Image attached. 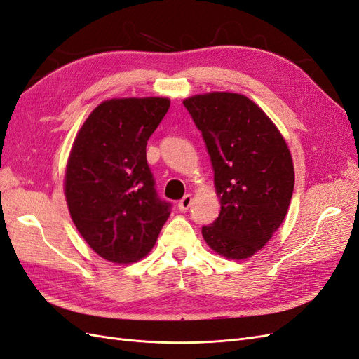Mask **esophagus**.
<instances>
[{"label":"esophagus","mask_w":359,"mask_h":359,"mask_svg":"<svg viewBox=\"0 0 359 359\" xmlns=\"http://www.w3.org/2000/svg\"><path fill=\"white\" fill-rule=\"evenodd\" d=\"M191 201H193L191 194H186V196H184V198L178 202V210H180V211H187V210L190 208Z\"/></svg>","instance_id":"esophagus-1"}]
</instances>
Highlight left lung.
<instances>
[{
	"label": "left lung",
	"mask_w": 359,
	"mask_h": 359,
	"mask_svg": "<svg viewBox=\"0 0 359 359\" xmlns=\"http://www.w3.org/2000/svg\"><path fill=\"white\" fill-rule=\"evenodd\" d=\"M201 130L220 214L203 240L227 259H247L283 223L295 184L290 151L274 123L245 95L208 93L182 102Z\"/></svg>",
	"instance_id": "8db88e82"
}]
</instances>
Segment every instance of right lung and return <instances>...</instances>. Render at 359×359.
Returning a JSON list of instances; mask_svg holds the SVG:
<instances>
[{
	"label": "right lung",
	"instance_id": "1",
	"mask_svg": "<svg viewBox=\"0 0 359 359\" xmlns=\"http://www.w3.org/2000/svg\"><path fill=\"white\" fill-rule=\"evenodd\" d=\"M163 97L99 104L76 136L64 191L72 220L94 252L130 264L154 247L170 214L147 161V142L169 111Z\"/></svg>",
	"mask_w": 359,
	"mask_h": 359
}]
</instances>
